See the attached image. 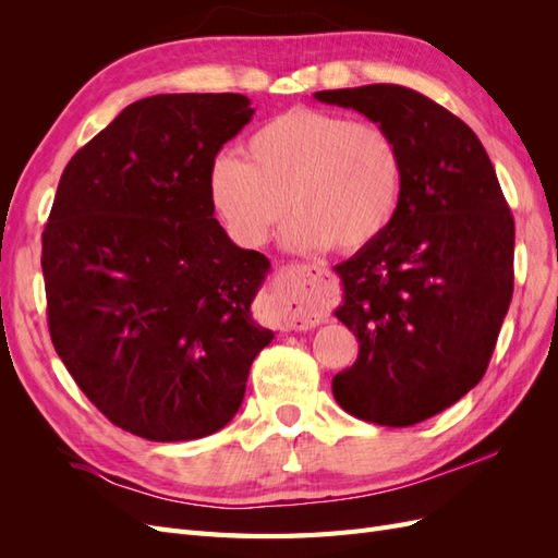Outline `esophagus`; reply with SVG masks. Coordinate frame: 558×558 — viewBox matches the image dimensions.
<instances>
[{
	"instance_id": "esophagus-1",
	"label": "esophagus",
	"mask_w": 558,
	"mask_h": 558,
	"mask_svg": "<svg viewBox=\"0 0 558 558\" xmlns=\"http://www.w3.org/2000/svg\"><path fill=\"white\" fill-rule=\"evenodd\" d=\"M302 269H305L307 275H320V267H316V265H305ZM275 295H277V298H283V300H281V302H283L281 310L275 314L277 324H279L281 328H286V330H300V328L310 326V316L300 310V298H298L295 289H289L283 295L275 291Z\"/></svg>"
}]
</instances>
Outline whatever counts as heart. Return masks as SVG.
<instances>
[{
    "label": "heart",
    "instance_id": "obj_1",
    "mask_svg": "<svg viewBox=\"0 0 558 558\" xmlns=\"http://www.w3.org/2000/svg\"><path fill=\"white\" fill-rule=\"evenodd\" d=\"M209 191L240 244H263L291 209V248L356 253L393 226L404 193V158L393 132L375 121L295 107L251 134L244 160H218Z\"/></svg>",
    "mask_w": 558,
    "mask_h": 558
}]
</instances>
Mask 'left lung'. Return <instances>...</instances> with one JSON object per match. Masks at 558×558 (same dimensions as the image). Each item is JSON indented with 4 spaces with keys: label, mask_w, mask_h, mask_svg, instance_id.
Returning a JSON list of instances; mask_svg holds the SVG:
<instances>
[{
    "label": "left lung",
    "mask_w": 558,
    "mask_h": 558,
    "mask_svg": "<svg viewBox=\"0 0 558 558\" xmlns=\"http://www.w3.org/2000/svg\"><path fill=\"white\" fill-rule=\"evenodd\" d=\"M393 132L404 193L393 226L335 265L359 359L332 377L351 416L414 426L484 377L514 291V218L477 134L426 95L393 83L320 90Z\"/></svg>",
    "instance_id": "left-lung-1"
}]
</instances>
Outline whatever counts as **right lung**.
<instances>
[{
    "label": "right lung",
    "mask_w": 558,
    "mask_h": 558,
    "mask_svg": "<svg viewBox=\"0 0 558 558\" xmlns=\"http://www.w3.org/2000/svg\"><path fill=\"white\" fill-rule=\"evenodd\" d=\"M253 116L238 93L140 99L78 148L41 234L50 340L113 426L154 442L221 430L272 330L269 269L214 218L218 150Z\"/></svg>",
    "instance_id": "right-lung-1"
}]
</instances>
